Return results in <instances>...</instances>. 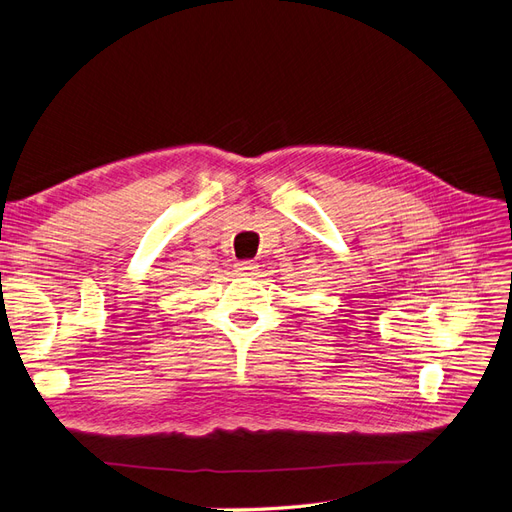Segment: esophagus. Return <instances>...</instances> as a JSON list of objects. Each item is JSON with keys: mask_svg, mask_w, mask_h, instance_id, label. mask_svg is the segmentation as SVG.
<instances>
[{"mask_svg": "<svg viewBox=\"0 0 512 512\" xmlns=\"http://www.w3.org/2000/svg\"><path fill=\"white\" fill-rule=\"evenodd\" d=\"M235 269H237L241 275H254V271H256V265H254L252 260H241V262H237Z\"/></svg>", "mask_w": 512, "mask_h": 512, "instance_id": "1", "label": "esophagus"}]
</instances>
